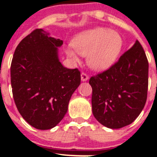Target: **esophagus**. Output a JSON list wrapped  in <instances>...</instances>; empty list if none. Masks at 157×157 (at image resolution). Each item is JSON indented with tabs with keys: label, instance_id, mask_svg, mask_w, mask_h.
<instances>
[{
	"label": "esophagus",
	"instance_id": "1",
	"mask_svg": "<svg viewBox=\"0 0 157 157\" xmlns=\"http://www.w3.org/2000/svg\"><path fill=\"white\" fill-rule=\"evenodd\" d=\"M81 81H86L87 80L89 79V76H88L85 72H81Z\"/></svg>",
	"mask_w": 157,
	"mask_h": 157
}]
</instances>
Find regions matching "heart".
Segmentation results:
<instances>
[{
	"mask_svg": "<svg viewBox=\"0 0 157 157\" xmlns=\"http://www.w3.org/2000/svg\"><path fill=\"white\" fill-rule=\"evenodd\" d=\"M71 44L76 52L87 56V62L91 68L103 71L115 63L123 47V39L117 32L99 27L76 35ZM65 52L72 60L78 61L72 48H66Z\"/></svg>",
	"mask_w": 157,
	"mask_h": 157,
	"instance_id": "obj_1",
	"label": "heart"
}]
</instances>
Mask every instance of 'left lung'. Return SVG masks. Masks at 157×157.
Returning <instances> with one entry per match:
<instances>
[{"label": "left lung", "instance_id": "obj_1", "mask_svg": "<svg viewBox=\"0 0 157 157\" xmlns=\"http://www.w3.org/2000/svg\"><path fill=\"white\" fill-rule=\"evenodd\" d=\"M95 118L105 127L121 128L132 124L147 100L148 62L138 40L107 70L89 80Z\"/></svg>", "mask_w": 157, "mask_h": 157}]
</instances>
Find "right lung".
Wrapping results in <instances>:
<instances>
[{
    "label": "right lung",
    "mask_w": 157,
    "mask_h": 157,
    "mask_svg": "<svg viewBox=\"0 0 157 157\" xmlns=\"http://www.w3.org/2000/svg\"><path fill=\"white\" fill-rule=\"evenodd\" d=\"M63 40L36 29L16 48L12 60L11 85L20 114L36 129L52 128L64 118L72 93L81 84L78 68L59 61Z\"/></svg>",
    "instance_id": "add662e5"
}]
</instances>
